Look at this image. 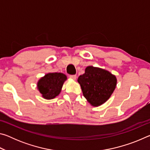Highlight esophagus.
I'll use <instances>...</instances> for the list:
<instances>
[{"instance_id": "34e87169", "label": "esophagus", "mask_w": 150, "mask_h": 150, "mask_svg": "<svg viewBox=\"0 0 150 150\" xmlns=\"http://www.w3.org/2000/svg\"><path fill=\"white\" fill-rule=\"evenodd\" d=\"M69 77L73 80H75L76 78H77V76H76L75 75H69Z\"/></svg>"}]
</instances>
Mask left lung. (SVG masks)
I'll use <instances>...</instances> for the list:
<instances>
[{"mask_svg":"<svg viewBox=\"0 0 150 150\" xmlns=\"http://www.w3.org/2000/svg\"><path fill=\"white\" fill-rule=\"evenodd\" d=\"M83 96L93 106H97L107 100L116 86V78L110 72L88 66L78 78Z\"/></svg>","mask_w":150,"mask_h":150,"instance_id":"8db88e82","label":"left lung"}]
</instances>
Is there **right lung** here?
Segmentation results:
<instances>
[{
  "instance_id": "right-lung-1",
  "label": "right lung",
  "mask_w": 150,
  "mask_h": 150,
  "mask_svg": "<svg viewBox=\"0 0 150 150\" xmlns=\"http://www.w3.org/2000/svg\"><path fill=\"white\" fill-rule=\"evenodd\" d=\"M66 79V75L62 73H48L40 79L38 88L44 98L52 99L60 93Z\"/></svg>"
}]
</instances>
